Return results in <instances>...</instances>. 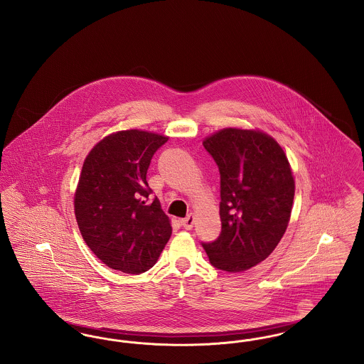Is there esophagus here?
Here are the masks:
<instances>
[{"label":"esophagus","instance_id":"34e87169","mask_svg":"<svg viewBox=\"0 0 364 364\" xmlns=\"http://www.w3.org/2000/svg\"><path fill=\"white\" fill-rule=\"evenodd\" d=\"M193 223H195V218H193V214L191 213V214H188L186 218H183L181 220V225H183V228L184 229H187V230H190V229H192V226H193Z\"/></svg>","mask_w":364,"mask_h":364}]
</instances>
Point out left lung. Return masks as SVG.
I'll return each mask as SVG.
<instances>
[{
    "label": "left lung",
    "instance_id": "left-lung-1",
    "mask_svg": "<svg viewBox=\"0 0 364 364\" xmlns=\"http://www.w3.org/2000/svg\"><path fill=\"white\" fill-rule=\"evenodd\" d=\"M221 178V233L202 242L211 264L237 273L266 259L291 218L294 176L277 141L258 131L226 128L203 141Z\"/></svg>",
    "mask_w": 364,
    "mask_h": 364
}]
</instances>
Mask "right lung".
Masks as SVG:
<instances>
[{"instance_id":"add662e5","label":"right lung","mask_w":364,"mask_h":364,"mask_svg":"<svg viewBox=\"0 0 364 364\" xmlns=\"http://www.w3.org/2000/svg\"><path fill=\"white\" fill-rule=\"evenodd\" d=\"M166 136L138 129L102 139L87 156L75 215L90 250L106 266L140 274L156 264L172 235L168 215L146 180Z\"/></svg>"}]
</instances>
